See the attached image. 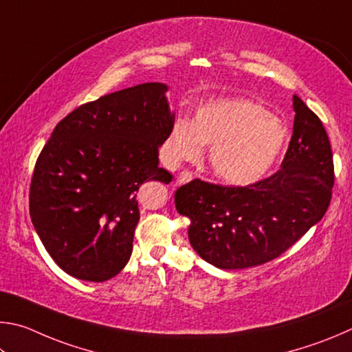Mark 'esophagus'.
<instances>
[{
	"label": "esophagus",
	"instance_id": "obj_1",
	"mask_svg": "<svg viewBox=\"0 0 352 352\" xmlns=\"http://www.w3.org/2000/svg\"><path fill=\"white\" fill-rule=\"evenodd\" d=\"M190 181H193L192 173H190V171H182L176 177V186H184V184H187Z\"/></svg>",
	"mask_w": 352,
	"mask_h": 352
}]
</instances>
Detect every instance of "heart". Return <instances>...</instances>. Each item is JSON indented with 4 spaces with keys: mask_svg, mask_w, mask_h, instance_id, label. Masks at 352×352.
Wrapping results in <instances>:
<instances>
[{
    "mask_svg": "<svg viewBox=\"0 0 352 352\" xmlns=\"http://www.w3.org/2000/svg\"><path fill=\"white\" fill-rule=\"evenodd\" d=\"M287 139L278 117L243 98L213 100L196 111L195 120L176 119L166 139L170 162L195 160L204 144L221 181L245 187L261 181L272 168Z\"/></svg>",
    "mask_w": 352,
    "mask_h": 352,
    "instance_id": "b5f03b06",
    "label": "heart"
}]
</instances>
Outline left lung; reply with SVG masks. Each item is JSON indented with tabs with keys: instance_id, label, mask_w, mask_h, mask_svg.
Returning <instances> with one entry per match:
<instances>
[{
	"instance_id": "1",
	"label": "left lung",
	"mask_w": 352,
	"mask_h": 352,
	"mask_svg": "<svg viewBox=\"0 0 352 352\" xmlns=\"http://www.w3.org/2000/svg\"><path fill=\"white\" fill-rule=\"evenodd\" d=\"M292 100V139L275 175L248 187L195 179L176 190V210L190 221V244L214 267L248 269L274 260L328 210L334 186L328 134L298 96Z\"/></svg>"
}]
</instances>
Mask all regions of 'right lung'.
I'll return each instance as SVG.
<instances>
[{
    "label": "right lung",
    "mask_w": 352,
    "mask_h": 352,
    "mask_svg": "<svg viewBox=\"0 0 352 352\" xmlns=\"http://www.w3.org/2000/svg\"><path fill=\"white\" fill-rule=\"evenodd\" d=\"M165 83L103 96L61 120L36 159L30 219L47 254L74 278L107 281L126 266L142 184H170L159 166L175 113Z\"/></svg>",
    "instance_id": "1"
}]
</instances>
